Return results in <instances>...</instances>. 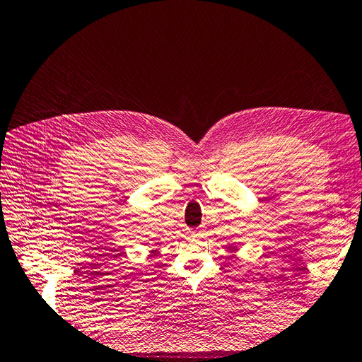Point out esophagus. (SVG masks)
Segmentation results:
<instances>
[{
	"mask_svg": "<svg viewBox=\"0 0 362 362\" xmlns=\"http://www.w3.org/2000/svg\"><path fill=\"white\" fill-rule=\"evenodd\" d=\"M194 236H201L202 235V230H196V232H193Z\"/></svg>",
	"mask_w": 362,
	"mask_h": 362,
	"instance_id": "esophagus-1",
	"label": "esophagus"
}]
</instances>
